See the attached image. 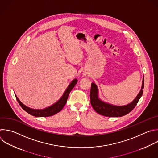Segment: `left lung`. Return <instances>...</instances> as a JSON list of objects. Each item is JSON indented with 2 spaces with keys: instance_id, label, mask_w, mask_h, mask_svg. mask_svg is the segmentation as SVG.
Returning <instances> with one entry per match:
<instances>
[{
  "instance_id": "obj_1",
  "label": "left lung",
  "mask_w": 158,
  "mask_h": 158,
  "mask_svg": "<svg viewBox=\"0 0 158 158\" xmlns=\"http://www.w3.org/2000/svg\"><path fill=\"white\" fill-rule=\"evenodd\" d=\"M143 88L144 76L143 78L141 89L138 95L136 97V98L133 100V101L130 103L126 105V106H117L104 102L103 101L101 100L98 96V88L96 84L94 82H92L91 84V89L90 92V103L94 110L100 115L109 117H122L130 113L135 107L140 97L143 95Z\"/></svg>"
}]
</instances>
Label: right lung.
<instances>
[{
	"label": "right lung",
	"mask_w": 158,
	"mask_h": 158,
	"mask_svg": "<svg viewBox=\"0 0 158 158\" xmlns=\"http://www.w3.org/2000/svg\"><path fill=\"white\" fill-rule=\"evenodd\" d=\"M77 82V80L76 79H74L70 83V84L66 89V91L64 92V93L63 94V95L61 97V98L58 102H56L55 103L52 105L51 106L48 107L44 109H41V110L33 109L30 107H28L20 101V100L18 98V97L16 95L15 96H16V98H17L19 103L20 104V106L22 107V108L25 111H26L29 114H30L34 117H46L52 116V115L56 114L57 113L60 112L63 109V108L64 107L70 92L72 90V89L76 85Z\"/></svg>",
	"instance_id": "right-lung-1"
}]
</instances>
